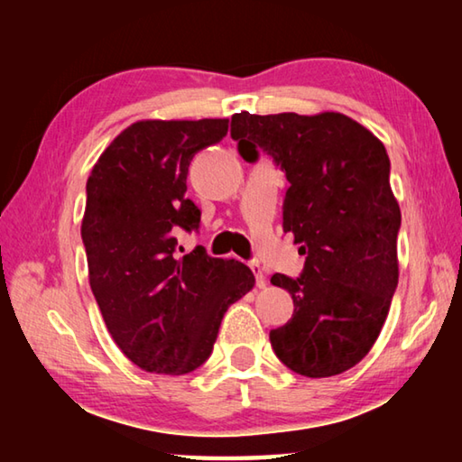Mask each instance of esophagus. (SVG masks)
<instances>
[{
	"label": "esophagus",
	"instance_id": "1",
	"mask_svg": "<svg viewBox=\"0 0 462 462\" xmlns=\"http://www.w3.org/2000/svg\"><path fill=\"white\" fill-rule=\"evenodd\" d=\"M250 269H253L254 277H256V287H259V289L267 287V277H264V271H263V267L259 264V261L250 263Z\"/></svg>",
	"mask_w": 462,
	"mask_h": 462
}]
</instances>
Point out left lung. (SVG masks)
Returning a JSON list of instances; mask_svg holds the SVG:
<instances>
[{
  "label": "left lung",
  "mask_w": 462,
  "mask_h": 462,
  "mask_svg": "<svg viewBox=\"0 0 462 462\" xmlns=\"http://www.w3.org/2000/svg\"><path fill=\"white\" fill-rule=\"evenodd\" d=\"M230 136L245 161L259 151L283 169V230L306 254L297 279L271 283L293 297V318L271 330L279 361L303 377L348 371L369 355L395 293L402 212L381 140L338 112L234 114Z\"/></svg>",
  "instance_id": "obj_1"
}]
</instances>
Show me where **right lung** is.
Returning <instances> with one entry per match:
<instances>
[{"label":"right lung","instance_id":"obj_1","mask_svg":"<svg viewBox=\"0 0 462 462\" xmlns=\"http://www.w3.org/2000/svg\"><path fill=\"white\" fill-rule=\"evenodd\" d=\"M228 120H143L112 140L88 179L81 238L89 285L114 342L148 373L185 374L208 361L230 303L254 287L238 261L198 246L177 254V232L198 230L187 171Z\"/></svg>","mask_w":462,"mask_h":462}]
</instances>
